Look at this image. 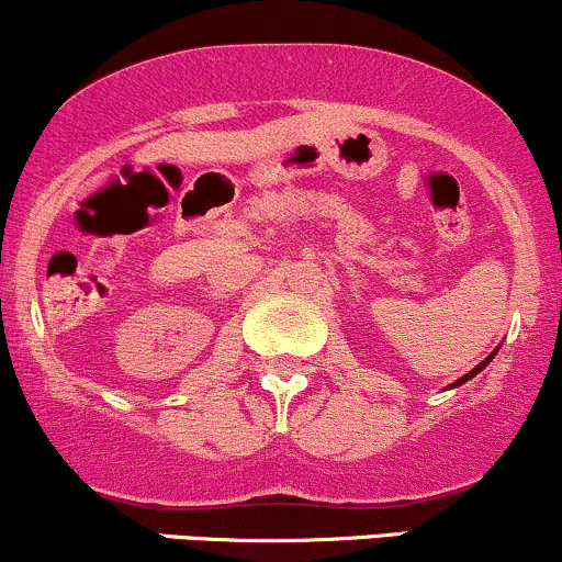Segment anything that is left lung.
<instances>
[{"label": "left lung", "instance_id": "8db88e82", "mask_svg": "<svg viewBox=\"0 0 562 562\" xmlns=\"http://www.w3.org/2000/svg\"><path fill=\"white\" fill-rule=\"evenodd\" d=\"M492 358H494V352H492V355H490V358H486V360H481V362H479V366H476V368H473V371H471V373H465V375H463V379H458V381H454V384H452V386H460V384H465V381H468V379H473V375H476L479 371H484V368H486V362H490Z\"/></svg>", "mask_w": 562, "mask_h": 562}]
</instances>
